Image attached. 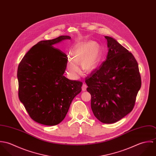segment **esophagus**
<instances>
[{
    "label": "esophagus",
    "instance_id": "34e87169",
    "mask_svg": "<svg viewBox=\"0 0 156 156\" xmlns=\"http://www.w3.org/2000/svg\"><path fill=\"white\" fill-rule=\"evenodd\" d=\"M87 85L86 84H83L82 85V90L83 91H85L87 90Z\"/></svg>",
    "mask_w": 156,
    "mask_h": 156
}]
</instances>
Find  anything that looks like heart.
Here are the masks:
<instances>
[{
    "mask_svg": "<svg viewBox=\"0 0 156 156\" xmlns=\"http://www.w3.org/2000/svg\"><path fill=\"white\" fill-rule=\"evenodd\" d=\"M71 57L67 61V71L73 79H76L80 73L78 64L80 63L82 70L90 73L98 66L101 58V47L92 41L76 45L71 51Z\"/></svg>",
    "mask_w": 156,
    "mask_h": 156,
    "instance_id": "obj_1",
    "label": "heart"
}]
</instances>
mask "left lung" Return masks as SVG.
I'll use <instances>...</instances> for the list:
<instances>
[{
	"label": "left lung",
	"mask_w": 156,
	"mask_h": 156,
	"mask_svg": "<svg viewBox=\"0 0 156 156\" xmlns=\"http://www.w3.org/2000/svg\"><path fill=\"white\" fill-rule=\"evenodd\" d=\"M105 37L109 48L106 60L85 82L94 116L103 123L112 124L133 110L141 77L133 54L113 38Z\"/></svg>",
	"instance_id": "1"
}]
</instances>
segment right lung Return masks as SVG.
<instances>
[{
	"label": "right lung",
	"instance_id": "right-lung-1",
	"mask_svg": "<svg viewBox=\"0 0 156 156\" xmlns=\"http://www.w3.org/2000/svg\"><path fill=\"white\" fill-rule=\"evenodd\" d=\"M69 36L41 41L23 58L17 69L19 97L35 121L55 126L66 117L73 98L82 90V82L63 74L68 58L53 47Z\"/></svg>",
	"mask_w": 156,
	"mask_h": 156
}]
</instances>
